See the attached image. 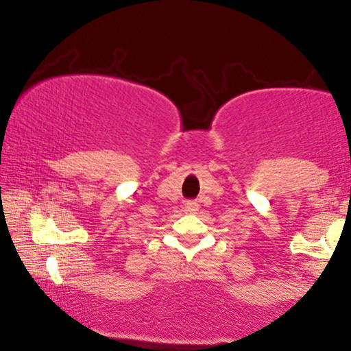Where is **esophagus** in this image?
<instances>
[{"mask_svg":"<svg viewBox=\"0 0 351 351\" xmlns=\"http://www.w3.org/2000/svg\"><path fill=\"white\" fill-rule=\"evenodd\" d=\"M197 210H198V203H197V201H187V203H186V212L195 213Z\"/></svg>","mask_w":351,"mask_h":351,"instance_id":"obj_1","label":"esophagus"}]
</instances>
